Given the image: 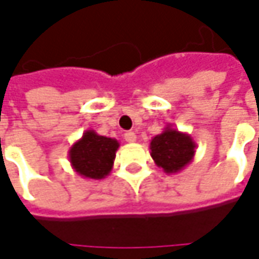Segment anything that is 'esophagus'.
Returning a JSON list of instances; mask_svg holds the SVG:
<instances>
[{
	"instance_id": "34e87169",
	"label": "esophagus",
	"mask_w": 259,
	"mask_h": 259,
	"mask_svg": "<svg viewBox=\"0 0 259 259\" xmlns=\"http://www.w3.org/2000/svg\"><path fill=\"white\" fill-rule=\"evenodd\" d=\"M124 138L126 143H135V141H137V135H135V133H133V131L125 133Z\"/></svg>"
}]
</instances>
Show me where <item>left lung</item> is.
Masks as SVG:
<instances>
[{
	"label": "left lung",
	"instance_id": "left-lung-1",
	"mask_svg": "<svg viewBox=\"0 0 259 259\" xmlns=\"http://www.w3.org/2000/svg\"><path fill=\"white\" fill-rule=\"evenodd\" d=\"M150 154L154 163L164 170V173L173 174L182 171L192 163L196 153V143L192 135L182 133L167 125L161 134L155 135L150 143Z\"/></svg>",
	"mask_w": 259,
	"mask_h": 259
}]
</instances>
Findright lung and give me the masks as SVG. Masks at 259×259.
<instances>
[{"label":"right lung","mask_w":259,"mask_h":259,"mask_svg":"<svg viewBox=\"0 0 259 259\" xmlns=\"http://www.w3.org/2000/svg\"><path fill=\"white\" fill-rule=\"evenodd\" d=\"M119 143L115 138L99 135L88 130L69 150V161L76 173L85 179L101 180L114 167Z\"/></svg>","instance_id":"obj_1"}]
</instances>
